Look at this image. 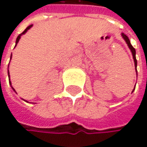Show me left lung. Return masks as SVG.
Returning a JSON list of instances; mask_svg holds the SVG:
<instances>
[{"instance_id": "1", "label": "left lung", "mask_w": 147, "mask_h": 147, "mask_svg": "<svg viewBox=\"0 0 147 147\" xmlns=\"http://www.w3.org/2000/svg\"><path fill=\"white\" fill-rule=\"evenodd\" d=\"M122 36H123V39L126 41V42H127V44L129 46V47L130 48V50H131V52H132V54H133V58H134V65H135V70H136V66H137V60H136V57H135V49L134 48V47H133L131 43H130V41H129V37L125 35V34H123V33H122ZM136 71H137V70H136ZM134 88H135V87H134ZM133 90V91H134Z\"/></svg>"}]
</instances>
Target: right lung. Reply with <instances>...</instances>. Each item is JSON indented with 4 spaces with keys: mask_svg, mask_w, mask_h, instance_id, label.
Returning a JSON list of instances; mask_svg holds the SVG:
<instances>
[{
    "mask_svg": "<svg viewBox=\"0 0 147 147\" xmlns=\"http://www.w3.org/2000/svg\"><path fill=\"white\" fill-rule=\"evenodd\" d=\"M31 27H32V24H31V25H30V26H28V27H27V28H26V29H25V30H24V31H23L21 34H19V35H18V36L17 37V40H16V45H17V43L18 42V41H19V39H20V36H21L23 34H24V33H25V32H26V31H27V30H28L30 28H31ZM16 45H15V46H16ZM11 57H12V55H11ZM8 77H10V76H9V71H8ZM9 80H10V79H9ZM9 83L11 84V82H9ZM12 88H13V87H12ZM13 89L14 90V88H13Z\"/></svg>",
    "mask_w": 147,
    "mask_h": 147,
    "instance_id": "obj_1",
    "label": "right lung"
}]
</instances>
